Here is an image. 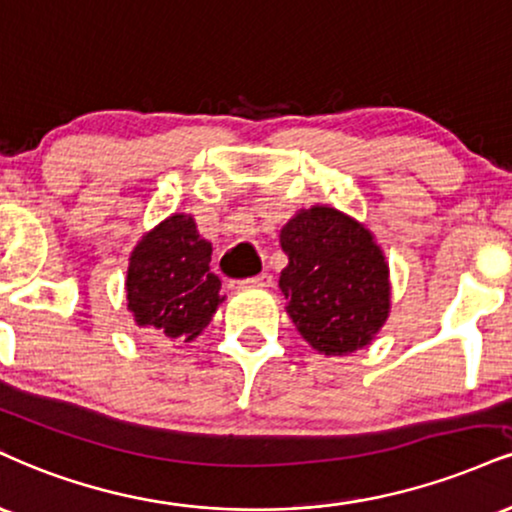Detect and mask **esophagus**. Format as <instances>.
<instances>
[{
    "label": "esophagus",
    "mask_w": 512,
    "mask_h": 512,
    "mask_svg": "<svg viewBox=\"0 0 512 512\" xmlns=\"http://www.w3.org/2000/svg\"><path fill=\"white\" fill-rule=\"evenodd\" d=\"M272 281H274V276L272 274H267V272H262V274H257V276H250V279H245V281H238V286H252V288H269L272 286Z\"/></svg>",
    "instance_id": "34e87169"
}]
</instances>
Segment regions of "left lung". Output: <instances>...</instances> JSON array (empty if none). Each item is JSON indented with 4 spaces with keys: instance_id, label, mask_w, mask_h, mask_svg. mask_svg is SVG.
<instances>
[{
    "instance_id": "obj_1",
    "label": "left lung",
    "mask_w": 512,
    "mask_h": 512,
    "mask_svg": "<svg viewBox=\"0 0 512 512\" xmlns=\"http://www.w3.org/2000/svg\"><path fill=\"white\" fill-rule=\"evenodd\" d=\"M288 255L279 288L293 324L324 355L365 348L391 307L389 264L372 233L331 207L295 214L281 229Z\"/></svg>"
}]
</instances>
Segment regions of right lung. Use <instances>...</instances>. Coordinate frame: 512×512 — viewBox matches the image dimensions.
<instances>
[{
    "label": "right lung",
    "instance_id": "right-lung-1",
    "mask_svg": "<svg viewBox=\"0 0 512 512\" xmlns=\"http://www.w3.org/2000/svg\"><path fill=\"white\" fill-rule=\"evenodd\" d=\"M212 243L193 217L174 214L133 250L126 276L128 310L152 336L193 341L221 303V281L209 272Z\"/></svg>",
    "mask_w": 512,
    "mask_h": 512
}]
</instances>
